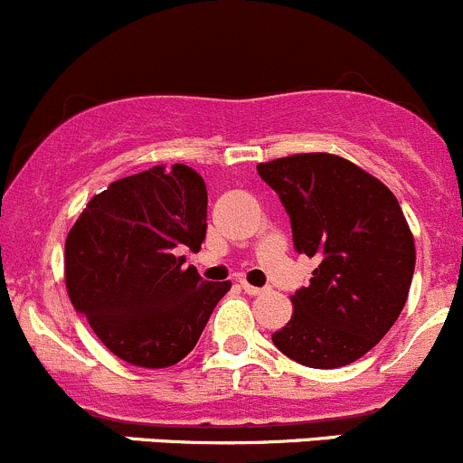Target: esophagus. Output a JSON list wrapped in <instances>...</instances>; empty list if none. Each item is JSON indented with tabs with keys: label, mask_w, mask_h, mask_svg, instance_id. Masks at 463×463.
I'll return each mask as SVG.
<instances>
[{
	"label": "esophagus",
	"mask_w": 463,
	"mask_h": 463,
	"mask_svg": "<svg viewBox=\"0 0 463 463\" xmlns=\"http://www.w3.org/2000/svg\"><path fill=\"white\" fill-rule=\"evenodd\" d=\"M241 288H244L249 296H260V293L266 291V288H261V287H253V284H249L246 279H241Z\"/></svg>",
	"instance_id": "34e87169"
}]
</instances>
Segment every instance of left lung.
I'll return each mask as SVG.
<instances>
[{
	"label": "left lung",
	"instance_id": "left-lung-1",
	"mask_svg": "<svg viewBox=\"0 0 463 463\" xmlns=\"http://www.w3.org/2000/svg\"><path fill=\"white\" fill-rule=\"evenodd\" d=\"M291 219L293 249L318 258L273 345L300 365L334 370L365 356L408 300L414 240L394 194L334 154L260 163Z\"/></svg>",
	"mask_w": 463,
	"mask_h": 463
}]
</instances>
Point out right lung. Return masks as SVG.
<instances>
[{"mask_svg": "<svg viewBox=\"0 0 463 463\" xmlns=\"http://www.w3.org/2000/svg\"><path fill=\"white\" fill-rule=\"evenodd\" d=\"M208 193L188 165L114 181L87 203L64 244L73 307L111 354L138 367L188 356L231 282H208L179 250L202 249Z\"/></svg>", "mask_w": 463, "mask_h": 463, "instance_id": "1", "label": "right lung"}]
</instances>
